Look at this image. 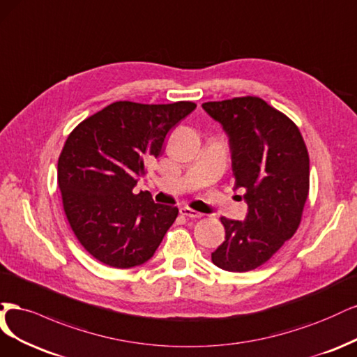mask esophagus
<instances>
[{
    "label": "esophagus",
    "mask_w": 357,
    "mask_h": 357,
    "mask_svg": "<svg viewBox=\"0 0 357 357\" xmlns=\"http://www.w3.org/2000/svg\"><path fill=\"white\" fill-rule=\"evenodd\" d=\"M179 213L183 215V216H187V218H192V220H195V218H202V216H203L200 212L192 211V209L187 208V206H183V208H181V209H179Z\"/></svg>",
    "instance_id": "obj_1"
}]
</instances>
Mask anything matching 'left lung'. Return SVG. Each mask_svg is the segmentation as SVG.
Returning <instances> with one entry per match:
<instances>
[{
    "mask_svg": "<svg viewBox=\"0 0 357 357\" xmlns=\"http://www.w3.org/2000/svg\"><path fill=\"white\" fill-rule=\"evenodd\" d=\"M203 109L228 136L234 188H243L245 221L221 218L225 240L212 262L243 273L267 262L300 227L310 160L300 129L257 96L206 102Z\"/></svg>",
    "mask_w": 357,
    "mask_h": 357,
    "instance_id": "1",
    "label": "left lung"
}]
</instances>
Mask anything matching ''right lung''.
<instances>
[{"label": "right lung", "instance_id": "1", "mask_svg": "<svg viewBox=\"0 0 357 357\" xmlns=\"http://www.w3.org/2000/svg\"><path fill=\"white\" fill-rule=\"evenodd\" d=\"M192 102L145 105L114 102L79 123L57 162L63 211L89 254L116 268L151 258L178 216L175 206L135 194L167 132L195 109Z\"/></svg>", "mask_w": 357, "mask_h": 357}]
</instances>
